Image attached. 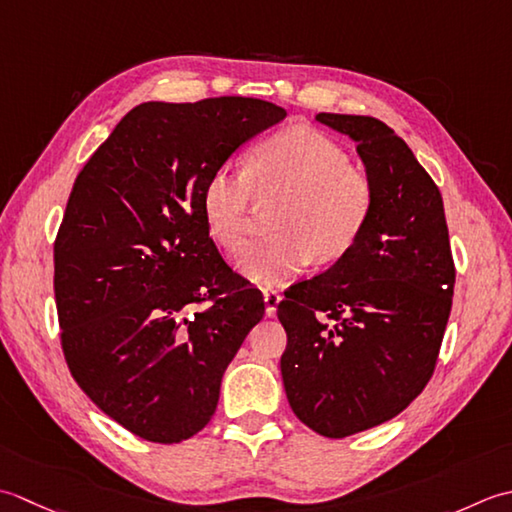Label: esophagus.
Segmentation results:
<instances>
[{"label": "esophagus", "mask_w": 512, "mask_h": 512, "mask_svg": "<svg viewBox=\"0 0 512 512\" xmlns=\"http://www.w3.org/2000/svg\"><path fill=\"white\" fill-rule=\"evenodd\" d=\"M263 298H265V314L271 318V316H276V307H278V302L283 300L280 298V294L278 291H274V289H265L263 291Z\"/></svg>", "instance_id": "34e87169"}]
</instances>
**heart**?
Wrapping results in <instances>:
<instances>
[{
    "label": "heart",
    "instance_id": "b5f03b06",
    "mask_svg": "<svg viewBox=\"0 0 512 512\" xmlns=\"http://www.w3.org/2000/svg\"><path fill=\"white\" fill-rule=\"evenodd\" d=\"M258 203H276L274 236L245 247L238 269L258 285H278L305 269L347 256L373 212V183L349 165L340 145L311 128H287L260 141L247 168H218L203 187L210 236L236 252Z\"/></svg>",
    "mask_w": 512,
    "mask_h": 512
}]
</instances>
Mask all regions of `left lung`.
<instances>
[{
	"label": "left lung",
	"mask_w": 512,
	"mask_h": 512,
	"mask_svg": "<svg viewBox=\"0 0 512 512\" xmlns=\"http://www.w3.org/2000/svg\"><path fill=\"white\" fill-rule=\"evenodd\" d=\"M316 121L356 143L373 212L347 256L278 305L280 373L298 420L338 440L402 413L431 380L455 267L442 194L409 145L373 117Z\"/></svg>",
	"instance_id": "8db88e82"
}]
</instances>
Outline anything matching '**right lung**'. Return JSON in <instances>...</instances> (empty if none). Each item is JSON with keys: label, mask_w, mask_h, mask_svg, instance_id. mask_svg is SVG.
<instances>
[{"label": "right lung", "mask_w": 512, "mask_h": 512, "mask_svg": "<svg viewBox=\"0 0 512 512\" xmlns=\"http://www.w3.org/2000/svg\"><path fill=\"white\" fill-rule=\"evenodd\" d=\"M285 117L252 97L141 103L72 187L55 241L61 347L83 393L143 440L201 431L227 364L263 320L260 291L210 238L203 187Z\"/></svg>", "instance_id": "right-lung-1"}]
</instances>
